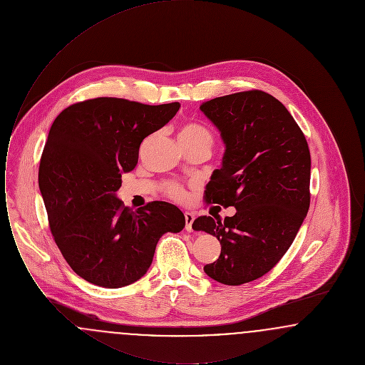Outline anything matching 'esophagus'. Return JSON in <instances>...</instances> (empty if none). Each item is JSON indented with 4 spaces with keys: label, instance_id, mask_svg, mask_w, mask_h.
Returning a JSON list of instances; mask_svg holds the SVG:
<instances>
[{
    "label": "esophagus",
    "instance_id": "obj_1",
    "mask_svg": "<svg viewBox=\"0 0 365 365\" xmlns=\"http://www.w3.org/2000/svg\"><path fill=\"white\" fill-rule=\"evenodd\" d=\"M194 219H195V215H194L192 212H186V213H185V220H186V226H185V228H186L189 232L192 231Z\"/></svg>",
    "mask_w": 365,
    "mask_h": 365
}]
</instances>
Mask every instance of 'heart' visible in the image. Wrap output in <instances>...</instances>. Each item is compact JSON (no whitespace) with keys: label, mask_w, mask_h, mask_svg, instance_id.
Returning a JSON list of instances; mask_svg holds the SVG:
<instances>
[{"label":"heart","mask_w":365,"mask_h":365,"mask_svg":"<svg viewBox=\"0 0 365 365\" xmlns=\"http://www.w3.org/2000/svg\"><path fill=\"white\" fill-rule=\"evenodd\" d=\"M180 142H205L212 146L213 137L208 128L200 123H186L180 127L179 131ZM163 191L165 195L176 201H183L187 195L186 189L179 182H167L163 186Z\"/></svg>","instance_id":"heart-1"}]
</instances>
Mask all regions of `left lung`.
Instances as JSON below:
<instances>
[{
    "mask_svg": "<svg viewBox=\"0 0 365 365\" xmlns=\"http://www.w3.org/2000/svg\"><path fill=\"white\" fill-rule=\"evenodd\" d=\"M200 109L226 143L205 202L234 207L237 213L225 220L200 216L192 228L222 245L219 259L204 267L205 274L238 286L269 272L294 241L311 204V153L290 112L265 91L217 97Z\"/></svg>",
    "mask_w": 365,
    "mask_h": 365,
    "instance_id": "obj_1",
    "label": "left lung"
}]
</instances>
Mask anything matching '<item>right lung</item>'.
Instances as JSON below:
<instances>
[{
	"label": "right lung",
	"mask_w": 365,
	"mask_h": 365,
	"mask_svg": "<svg viewBox=\"0 0 365 365\" xmlns=\"http://www.w3.org/2000/svg\"><path fill=\"white\" fill-rule=\"evenodd\" d=\"M179 108L98 97L70 105L53 122L39 190L54 242L87 282L108 289L134 283L149 269L161 235L186 225L173 204L153 201L134 212L115 195L122 173L138 163L142 140Z\"/></svg>",
	"instance_id": "right-lung-1"
}]
</instances>
